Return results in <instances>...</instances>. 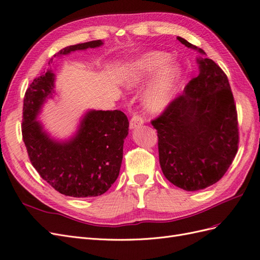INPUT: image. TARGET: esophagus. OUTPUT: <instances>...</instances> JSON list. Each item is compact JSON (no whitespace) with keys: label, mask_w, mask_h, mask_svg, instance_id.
I'll list each match as a JSON object with an SVG mask.
<instances>
[{"label":"esophagus","mask_w":260,"mask_h":260,"mask_svg":"<svg viewBox=\"0 0 260 260\" xmlns=\"http://www.w3.org/2000/svg\"><path fill=\"white\" fill-rule=\"evenodd\" d=\"M142 124H144V119H142L141 116L138 115V114H134L133 118L129 121V128L131 129H135V128H137L138 126H140V125H142Z\"/></svg>","instance_id":"34e87169"}]
</instances>
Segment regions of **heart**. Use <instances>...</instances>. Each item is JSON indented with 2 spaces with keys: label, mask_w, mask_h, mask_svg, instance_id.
Listing matches in <instances>:
<instances>
[{
  "label": "heart",
  "mask_w": 260,
  "mask_h": 260,
  "mask_svg": "<svg viewBox=\"0 0 260 260\" xmlns=\"http://www.w3.org/2000/svg\"><path fill=\"white\" fill-rule=\"evenodd\" d=\"M169 55L149 52L133 60L124 71L122 81L129 88L138 87L158 70L142 95V103L150 113H160L169 107L181 78V67L176 61H167Z\"/></svg>",
  "instance_id": "b5f03b06"
}]
</instances>
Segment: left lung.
I'll return each mask as SVG.
<instances>
[{"instance_id": "1", "label": "left lung", "mask_w": 260, "mask_h": 260, "mask_svg": "<svg viewBox=\"0 0 260 260\" xmlns=\"http://www.w3.org/2000/svg\"><path fill=\"white\" fill-rule=\"evenodd\" d=\"M199 75L151 124L157 131L158 158L166 179L186 191L205 189L228 171L238 151L237 109L227 75L203 49Z\"/></svg>"}]
</instances>
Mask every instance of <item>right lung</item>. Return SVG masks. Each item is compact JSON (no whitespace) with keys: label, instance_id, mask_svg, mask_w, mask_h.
Segmentation results:
<instances>
[{"label":"right lung","instance_id":"1","mask_svg":"<svg viewBox=\"0 0 260 260\" xmlns=\"http://www.w3.org/2000/svg\"><path fill=\"white\" fill-rule=\"evenodd\" d=\"M102 40L70 45L54 57L102 46ZM49 68L28 87L23 98L22 138L33 167L59 193L73 198L104 194L120 174L127 116L120 110H88L78 128L64 140L54 138L38 118L47 99L55 95L56 75Z\"/></svg>","mask_w":260,"mask_h":260}]
</instances>
